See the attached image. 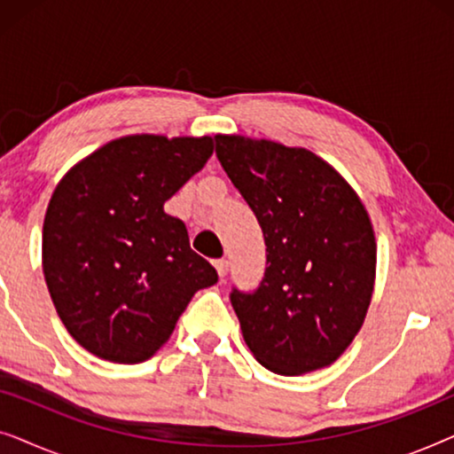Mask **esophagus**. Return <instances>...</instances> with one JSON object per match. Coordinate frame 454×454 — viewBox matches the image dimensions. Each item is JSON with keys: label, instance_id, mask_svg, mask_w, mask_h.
Returning <instances> with one entry per match:
<instances>
[{"label": "esophagus", "instance_id": "1", "mask_svg": "<svg viewBox=\"0 0 454 454\" xmlns=\"http://www.w3.org/2000/svg\"><path fill=\"white\" fill-rule=\"evenodd\" d=\"M215 269H216V272H219V277H221V278H225V277H227V272H229V262H227L225 258L216 260V262H215Z\"/></svg>", "mask_w": 454, "mask_h": 454}]
</instances>
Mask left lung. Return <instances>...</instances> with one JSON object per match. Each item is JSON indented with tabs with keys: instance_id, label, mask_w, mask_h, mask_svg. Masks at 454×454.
Returning <instances> with one entry per match:
<instances>
[{
	"instance_id": "left-lung-1",
	"label": "left lung",
	"mask_w": 454,
	"mask_h": 454,
	"mask_svg": "<svg viewBox=\"0 0 454 454\" xmlns=\"http://www.w3.org/2000/svg\"><path fill=\"white\" fill-rule=\"evenodd\" d=\"M216 157L256 215L266 272L231 306L254 357L300 376L326 368L353 343L376 281V238L357 192L308 148L215 136Z\"/></svg>"
}]
</instances>
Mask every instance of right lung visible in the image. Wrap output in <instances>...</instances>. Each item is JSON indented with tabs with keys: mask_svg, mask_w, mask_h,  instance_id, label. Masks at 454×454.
Returning a JSON list of instances; mask_svg holds the SVG:
<instances>
[{
	"mask_svg": "<svg viewBox=\"0 0 454 454\" xmlns=\"http://www.w3.org/2000/svg\"><path fill=\"white\" fill-rule=\"evenodd\" d=\"M210 136H121L78 160L49 200L43 275L67 333L92 356L140 364L198 289L219 281L165 202L202 169Z\"/></svg>",
	"mask_w": 454,
	"mask_h": 454,
	"instance_id": "obj_1",
	"label": "right lung"
}]
</instances>
